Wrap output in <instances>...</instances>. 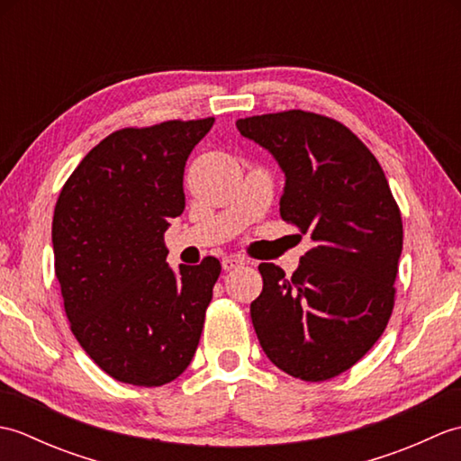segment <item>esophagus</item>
Masks as SVG:
<instances>
[{
    "mask_svg": "<svg viewBox=\"0 0 461 461\" xmlns=\"http://www.w3.org/2000/svg\"><path fill=\"white\" fill-rule=\"evenodd\" d=\"M243 266V259L240 256H225L221 259V267L223 271H231V269H238Z\"/></svg>",
    "mask_w": 461,
    "mask_h": 461,
    "instance_id": "esophagus-1",
    "label": "esophagus"
}]
</instances>
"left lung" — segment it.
Returning a JSON list of instances; mask_svg holds the SVG:
<instances>
[{
  "label": "left lung",
  "mask_w": 461,
  "mask_h": 461,
  "mask_svg": "<svg viewBox=\"0 0 461 461\" xmlns=\"http://www.w3.org/2000/svg\"><path fill=\"white\" fill-rule=\"evenodd\" d=\"M241 136L285 174L281 218L311 233L301 266L261 263L251 322L267 358L321 382L348 370L384 332L394 307L402 218L378 160L345 124L305 111L249 116Z\"/></svg>",
  "instance_id": "1"
}]
</instances>
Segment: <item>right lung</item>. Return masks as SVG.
I'll list each match as a JSON object with an SVG mask.
<instances>
[{
    "mask_svg": "<svg viewBox=\"0 0 461 461\" xmlns=\"http://www.w3.org/2000/svg\"><path fill=\"white\" fill-rule=\"evenodd\" d=\"M213 119L106 136L63 185L53 215L55 276L83 350L106 375L162 386L188 368L221 266L174 271L164 231L184 212V166Z\"/></svg>",
    "mask_w": 461,
    "mask_h": 461,
    "instance_id": "right-lung-1",
    "label": "right lung"
}]
</instances>
